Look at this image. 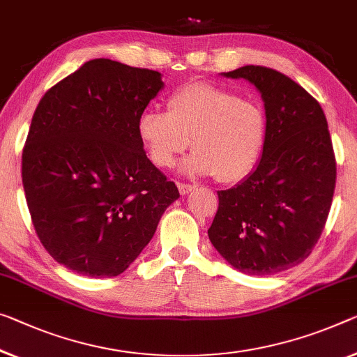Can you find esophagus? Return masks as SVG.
<instances>
[{"mask_svg": "<svg viewBox=\"0 0 357 357\" xmlns=\"http://www.w3.org/2000/svg\"><path fill=\"white\" fill-rule=\"evenodd\" d=\"M180 195H188L190 191L195 190V185H188V183H177Z\"/></svg>", "mask_w": 357, "mask_h": 357, "instance_id": "1", "label": "esophagus"}]
</instances>
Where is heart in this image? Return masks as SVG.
I'll use <instances>...</instances> for the list:
<instances>
[{"mask_svg":"<svg viewBox=\"0 0 357 357\" xmlns=\"http://www.w3.org/2000/svg\"><path fill=\"white\" fill-rule=\"evenodd\" d=\"M137 134L151 162L175 166L188 148L195 151L182 164L188 175L234 183L252 172L266 137V114L259 102L209 83H191L174 91L167 112L146 108L137 121Z\"/></svg>","mask_w":357,"mask_h":357,"instance_id":"heart-1","label":"heart"}]
</instances>
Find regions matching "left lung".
<instances>
[{"label":"left lung","mask_w":357,"mask_h":357,"mask_svg":"<svg viewBox=\"0 0 357 357\" xmlns=\"http://www.w3.org/2000/svg\"><path fill=\"white\" fill-rule=\"evenodd\" d=\"M223 76L260 91L266 137L255 171L217 193L207 233L236 270L271 276L308 259L326 227L337 180L327 119L314 97L276 70L245 65Z\"/></svg>","instance_id":"left-lung-1"}]
</instances>
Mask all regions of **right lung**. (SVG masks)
I'll list each match as a JSON object with an SVG mask.
<instances>
[{
	"label": "right lung",
	"instance_id": "right-lung-1",
	"mask_svg": "<svg viewBox=\"0 0 357 357\" xmlns=\"http://www.w3.org/2000/svg\"><path fill=\"white\" fill-rule=\"evenodd\" d=\"M162 86L160 71L94 59L38 103L22 183L38 238L68 270L121 274L180 196L137 134L139 116Z\"/></svg>",
	"mask_w": 357,
	"mask_h": 357
}]
</instances>
